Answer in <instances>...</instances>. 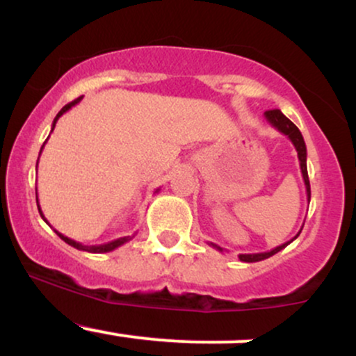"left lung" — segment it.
<instances>
[{"label": "left lung", "instance_id": "obj_1", "mask_svg": "<svg viewBox=\"0 0 356 356\" xmlns=\"http://www.w3.org/2000/svg\"><path fill=\"white\" fill-rule=\"evenodd\" d=\"M264 117H266V120L271 124L275 129L280 130L281 134H284L286 137L291 140V144L295 145L296 152H298V159H300V167H301V174H303V181H305V186H306V195H308V202L309 199H312V191H309V179H308V169H306V144H305V138L301 136L300 129L293 124L291 120H289L288 117L283 115V112L281 110H268V112H264ZM303 229V227H301ZM300 229V232H301ZM300 232L293 238L291 241H288V243L281 244V246H277L275 249H271V251H266V252H254V254H239V261H243V263H256V261H263V259H268V257H271L273 254H276V252H280L281 249H284L288 246L289 243H293L298 236H300ZM212 248H216L218 251L222 252V248L218 246V244H212Z\"/></svg>", "mask_w": 356, "mask_h": 356}]
</instances>
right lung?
<instances>
[{
	"instance_id": "obj_1",
	"label": "right lung",
	"mask_w": 356,
	"mask_h": 356,
	"mask_svg": "<svg viewBox=\"0 0 356 356\" xmlns=\"http://www.w3.org/2000/svg\"><path fill=\"white\" fill-rule=\"evenodd\" d=\"M81 99H83V97H79V99H76V100L70 102V104L65 105V107L61 108L58 113H56L55 120H53V125H51V132H53V129H55V125H56V122H58V118H60L61 115H63L65 112H68V110H70L72 107H75V105L79 104V102H80ZM47 140H48V138H47ZM43 147H44V144H43ZM43 147H42V149H43ZM40 154H42V150H40ZM36 167H38V164H36ZM155 192H159V189L155 191ZM36 204H38V194H36ZM38 211H40V216H42L44 222H48V220L44 219V216H43L42 209H40V204H38ZM55 232H56V234H58L60 238L63 239L65 243H67V244H70V246L76 248V249H80V251H87V252H110V251H113V249H117L118 246H122V244L129 243V241L134 238V236H124V238H118V239H115V241H110V243H105V244H99V246H85V244L76 243V241H73V239H70V238H67V236H63V234H61V232H58V231H55Z\"/></svg>"
}]
</instances>
